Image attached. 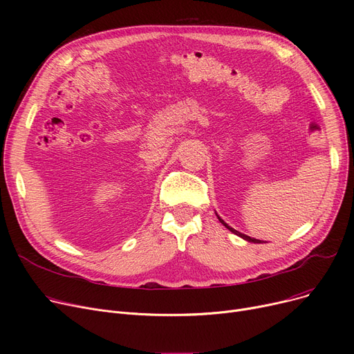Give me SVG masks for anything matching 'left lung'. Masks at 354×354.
Listing matches in <instances>:
<instances>
[{
  "label": "left lung",
  "mask_w": 354,
  "mask_h": 354,
  "mask_svg": "<svg viewBox=\"0 0 354 354\" xmlns=\"http://www.w3.org/2000/svg\"><path fill=\"white\" fill-rule=\"evenodd\" d=\"M216 214V212H215ZM216 216H218V219H219V222H221V224L222 225H224L225 228H228L232 234H235V235H238V236H241V238H243V239H245V241H248V243H254V244H263L261 243V241H259V239H255V238H251V236H248V235H245V234H243V232H239V231H236V230H234V228H231L228 224H227V222L224 221V219H222L218 214H216Z\"/></svg>",
  "instance_id": "1"
}]
</instances>
